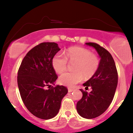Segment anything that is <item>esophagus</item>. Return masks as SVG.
<instances>
[{"label":"esophagus","instance_id":"obj_1","mask_svg":"<svg viewBox=\"0 0 133 133\" xmlns=\"http://www.w3.org/2000/svg\"><path fill=\"white\" fill-rule=\"evenodd\" d=\"M74 90V89H72V88H68V92H72V91H73Z\"/></svg>","mask_w":133,"mask_h":133}]
</instances>
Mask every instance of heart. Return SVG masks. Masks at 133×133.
I'll return each mask as SVG.
<instances>
[{"label": "heart", "mask_w": 133, "mask_h": 133, "mask_svg": "<svg viewBox=\"0 0 133 133\" xmlns=\"http://www.w3.org/2000/svg\"><path fill=\"white\" fill-rule=\"evenodd\" d=\"M65 56L57 53L53 57L52 64L54 69L58 74H61L66 69L68 59L70 61H77L75 65V72H68L59 77L61 84L72 87L81 81L83 75L86 78L91 77L97 71L100 65V60L91 50L85 48L74 46L67 49Z\"/></svg>", "instance_id": "heart-1"}]
</instances>
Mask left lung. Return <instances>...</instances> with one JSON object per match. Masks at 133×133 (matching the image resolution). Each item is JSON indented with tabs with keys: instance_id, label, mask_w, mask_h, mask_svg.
Here are the masks:
<instances>
[{
	"instance_id": "obj_1",
	"label": "left lung",
	"mask_w": 133,
	"mask_h": 133,
	"mask_svg": "<svg viewBox=\"0 0 133 133\" xmlns=\"http://www.w3.org/2000/svg\"><path fill=\"white\" fill-rule=\"evenodd\" d=\"M92 46L99 56L100 65L96 73L83 84L85 89L91 88L90 93L81 90L83 97L77 103L79 115L88 119L102 115L111 103L118 84V73L115 63L110 53L95 43H86Z\"/></svg>"
}]
</instances>
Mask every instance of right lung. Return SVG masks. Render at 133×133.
<instances>
[{
    "label": "right lung",
    "instance_id": "add662e5",
    "mask_svg": "<svg viewBox=\"0 0 133 133\" xmlns=\"http://www.w3.org/2000/svg\"><path fill=\"white\" fill-rule=\"evenodd\" d=\"M60 50L54 42L38 45L27 52L18 72V87L23 102L33 115L41 119L55 117L68 93L63 86L51 87L57 79L52 60Z\"/></svg>",
    "mask_w": 133,
    "mask_h": 133
}]
</instances>
